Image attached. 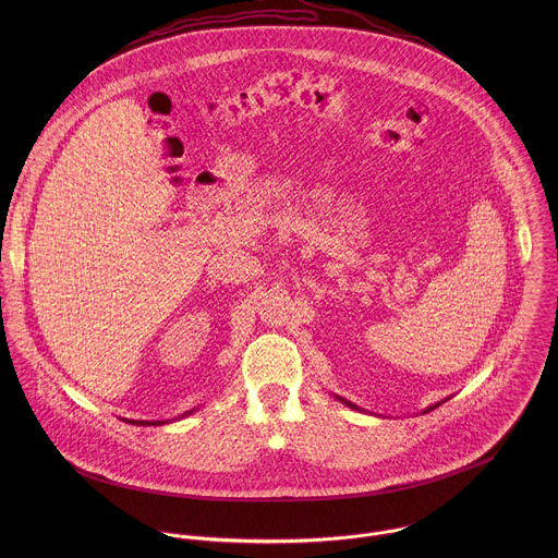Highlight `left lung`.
<instances>
[{"mask_svg":"<svg viewBox=\"0 0 558 558\" xmlns=\"http://www.w3.org/2000/svg\"><path fill=\"white\" fill-rule=\"evenodd\" d=\"M339 399V401H343V403H345V405H350V408H356V410H359V405H354V403H352V401H348V399H343V398H337ZM438 405H440V403H436V405H432V408H427V412H429V410H434V408H438Z\"/></svg>","mask_w":558,"mask_h":558,"instance_id":"left-lung-1","label":"left lung"}]
</instances>
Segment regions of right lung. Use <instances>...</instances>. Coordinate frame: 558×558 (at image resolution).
I'll list each match as a JSON object with an SVG mask.
<instances>
[{"label":"right lung","instance_id":"obj_1","mask_svg":"<svg viewBox=\"0 0 558 558\" xmlns=\"http://www.w3.org/2000/svg\"><path fill=\"white\" fill-rule=\"evenodd\" d=\"M191 412H193V410H191ZM191 412H186V414H191ZM186 414H182V416H186ZM129 423H133V425H162V423H167V421H157V423H155V421H153V423H150V421H129Z\"/></svg>","mask_w":558,"mask_h":558}]
</instances>
